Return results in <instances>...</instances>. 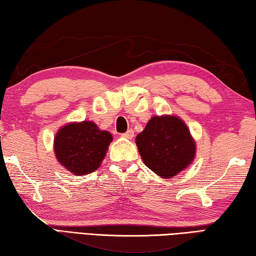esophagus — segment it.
Returning <instances> with one entry per match:
<instances>
[{"mask_svg":"<svg viewBox=\"0 0 256 256\" xmlns=\"http://www.w3.org/2000/svg\"><path fill=\"white\" fill-rule=\"evenodd\" d=\"M121 136L124 137V138L132 140V137H134V130H132V129H129V130H127L124 134H122V135H121Z\"/></svg>","mask_w":256,"mask_h":256,"instance_id":"34e87169","label":"esophagus"}]
</instances>
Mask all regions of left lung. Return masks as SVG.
<instances>
[{
	"label": "left lung",
	"mask_w": 256,
	"mask_h": 256,
	"mask_svg": "<svg viewBox=\"0 0 256 256\" xmlns=\"http://www.w3.org/2000/svg\"><path fill=\"white\" fill-rule=\"evenodd\" d=\"M136 144L146 167L164 178L186 168L196 153L186 124L172 116H153L137 135Z\"/></svg>",
	"instance_id": "left-lung-1"
}]
</instances>
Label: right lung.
<instances>
[{
    "mask_svg": "<svg viewBox=\"0 0 256 256\" xmlns=\"http://www.w3.org/2000/svg\"><path fill=\"white\" fill-rule=\"evenodd\" d=\"M111 142V134L100 130L92 121L70 124L54 137V153L68 170L86 175L100 166Z\"/></svg>",
    "mask_w": 256,
    "mask_h": 256,
    "instance_id": "right-lung-1",
    "label": "right lung"
}]
</instances>
